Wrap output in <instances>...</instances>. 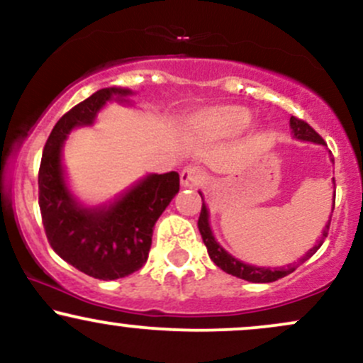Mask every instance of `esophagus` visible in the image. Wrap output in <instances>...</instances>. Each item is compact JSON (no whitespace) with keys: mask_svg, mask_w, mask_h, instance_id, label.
Instances as JSON below:
<instances>
[{"mask_svg":"<svg viewBox=\"0 0 363 363\" xmlns=\"http://www.w3.org/2000/svg\"><path fill=\"white\" fill-rule=\"evenodd\" d=\"M203 182H205V172L201 169L189 165L181 172V184L184 187H199Z\"/></svg>","mask_w":363,"mask_h":363,"instance_id":"34e87169","label":"esophagus"}]
</instances>
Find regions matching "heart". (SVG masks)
Listing matches in <instances>:
<instances>
[{"label": "heart", "mask_w": 363, "mask_h": 363, "mask_svg": "<svg viewBox=\"0 0 363 363\" xmlns=\"http://www.w3.org/2000/svg\"><path fill=\"white\" fill-rule=\"evenodd\" d=\"M251 112L240 106H218L199 112L194 118V128L211 138L234 136L247 126Z\"/></svg>", "instance_id": "1"}]
</instances>
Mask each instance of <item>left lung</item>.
Here are the masks:
<instances>
[{"label":"left lung","mask_w":363,"mask_h":363,"mask_svg":"<svg viewBox=\"0 0 363 363\" xmlns=\"http://www.w3.org/2000/svg\"><path fill=\"white\" fill-rule=\"evenodd\" d=\"M290 128H291V133H294V136L297 140L312 141V143H318V145H326L324 143V140L320 138L318 133H315L314 129H312L309 124L306 123V121L291 116ZM201 199H203V196H201ZM333 210H335V201H333ZM329 225H331V216H329L328 225L324 227L323 235H320V240L311 249L309 252L306 254V256L302 257L301 261H298L301 264L303 261L309 259L312 254H315V251H318L320 245H323L324 239L328 237ZM198 228H199V234H201V237H203V242H205L206 249H208V254H210L211 261H213L218 268H222L225 273L232 274V277L242 278V280H247L252 283H272V281L280 280V278H283V277H286V274H290L291 272H295L294 266H286V268H257V266L245 264V262L235 259L234 256H230V254L225 251L222 245L215 240L213 232H211V228H210V222H208V210H206L205 201H203L201 213H199V218H198Z\"/></svg>","instance_id":"obj_1"}]
</instances>
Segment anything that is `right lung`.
Listing matches in <instances>:
<instances>
[{"label": "right lung", "mask_w": 363, "mask_h": 363, "mask_svg": "<svg viewBox=\"0 0 363 363\" xmlns=\"http://www.w3.org/2000/svg\"><path fill=\"white\" fill-rule=\"evenodd\" d=\"M128 89H102L66 112L52 128L39 167V206L49 244L66 262L99 280L138 272L148 259L153 227L179 191V174H152L109 206L83 208L65 181L61 148L77 126H89L106 102Z\"/></svg>", "instance_id": "1"}]
</instances>
